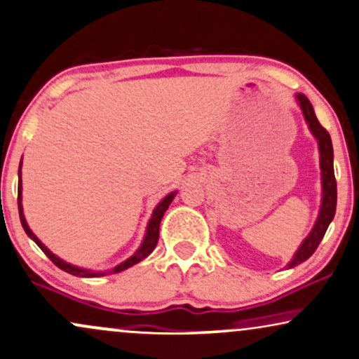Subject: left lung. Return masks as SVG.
Wrapping results in <instances>:
<instances>
[{
  "label": "left lung",
  "instance_id": "left-lung-1",
  "mask_svg": "<svg viewBox=\"0 0 359 359\" xmlns=\"http://www.w3.org/2000/svg\"><path fill=\"white\" fill-rule=\"evenodd\" d=\"M299 106H302L304 119H306L309 130H311L313 136L318 140V146H320V166H321V181H323V198H321V210L320 216H318L315 226H313L311 233L308 238L302 243L299 250L296 251L294 258L290 261L287 268H294L306 261L309 256L316 251L318 245H320L323 236H325L326 229H328L330 223L334 218L336 213V178L333 170V144H331L330 133L325 130L318 121L315 109H313L311 103L306 96L296 95Z\"/></svg>",
  "mask_w": 359,
  "mask_h": 359
}]
</instances>
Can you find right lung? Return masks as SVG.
<instances>
[{
	"mask_svg": "<svg viewBox=\"0 0 359 359\" xmlns=\"http://www.w3.org/2000/svg\"><path fill=\"white\" fill-rule=\"evenodd\" d=\"M175 194H176V193L168 194V196L165 198V200H163V201L159 203V205L156 206V210H154V213H153V216H151V219H149V223H148V229H146L144 241H143V245L140 246V250L136 251V253L133 255L131 258H128V259L125 261V263L118 264L116 268H113L111 271H90V269H81V268L73 266V264L65 263L63 259H60V258H57V256L53 255L51 251L48 250V248L44 246L43 243L39 241L36 236H34L33 231H31L29 226H28V223H26L25 215H23V206H21V165H20V188H18V210H20V219H21V224H23V229L26 231V234H28V236L31 238V240H33L34 243H36V245H38L39 248H41L43 253L46 255L48 258H50V259L53 261V263L56 264L57 268L63 269V271L69 273V274H74V276H81V278H96V276H104V274H109V273L113 274V273L125 271L126 268H130V266H133V264L140 263L141 259H144L146 256H148L149 253H151V251L154 250V246H156L158 238H159V223H161V218H163V215H165V211L168 210V206L171 205V201H172V198H175Z\"/></svg>",
	"mask_w": 359,
	"mask_h": 359,
	"instance_id": "obj_1",
	"label": "right lung"
}]
</instances>
